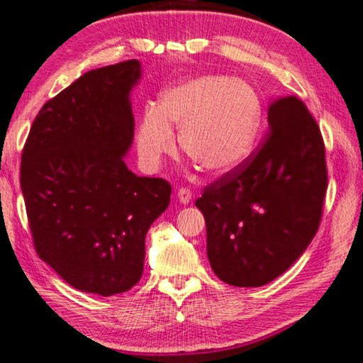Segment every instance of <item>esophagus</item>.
Instances as JSON below:
<instances>
[{"instance_id": "obj_1", "label": "esophagus", "mask_w": 363, "mask_h": 363, "mask_svg": "<svg viewBox=\"0 0 363 363\" xmlns=\"http://www.w3.org/2000/svg\"><path fill=\"white\" fill-rule=\"evenodd\" d=\"M177 197L183 203V206H186V203H190V200H191V191L189 189H178Z\"/></svg>"}]
</instances>
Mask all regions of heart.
Returning <instances> with one entry per match:
<instances>
[{
  "mask_svg": "<svg viewBox=\"0 0 363 363\" xmlns=\"http://www.w3.org/2000/svg\"><path fill=\"white\" fill-rule=\"evenodd\" d=\"M262 98L240 78L206 74L172 84L149 106L135 130V146L147 166H160L177 149L172 127L180 129L183 151L207 172L231 173L248 160L262 125Z\"/></svg>",
  "mask_w": 363,
  "mask_h": 363,
  "instance_id": "b5f03b06",
  "label": "heart"
}]
</instances>
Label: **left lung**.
Wrapping results in <instances>:
<instances>
[{"mask_svg": "<svg viewBox=\"0 0 363 363\" xmlns=\"http://www.w3.org/2000/svg\"><path fill=\"white\" fill-rule=\"evenodd\" d=\"M328 186L325 144L308 106L279 96L257 155L203 190L207 258L234 287H262L301 258L318 231Z\"/></svg>", "mask_w": 363, "mask_h": 363, "instance_id": "1", "label": "left lung"}]
</instances>
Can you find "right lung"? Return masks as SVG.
Wrapping results in <instances>:
<instances>
[{"mask_svg": "<svg viewBox=\"0 0 363 363\" xmlns=\"http://www.w3.org/2000/svg\"><path fill=\"white\" fill-rule=\"evenodd\" d=\"M140 76L135 59L84 72L42 106L21 155L38 257L81 292L108 297L134 287L146 234L169 206V183L138 177L123 160Z\"/></svg>", "mask_w": 363, "mask_h": 363, "instance_id": "right-lung-1", "label": "right lung"}]
</instances>
